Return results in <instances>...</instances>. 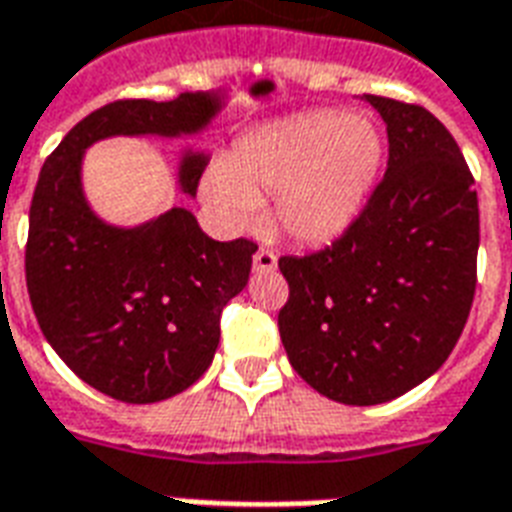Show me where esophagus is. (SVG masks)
<instances>
[{"label":"esophagus","instance_id":"obj_1","mask_svg":"<svg viewBox=\"0 0 512 512\" xmlns=\"http://www.w3.org/2000/svg\"><path fill=\"white\" fill-rule=\"evenodd\" d=\"M275 267H278V256H275V251H270V248H264V245H261L259 251L253 253V270L272 272Z\"/></svg>","mask_w":512,"mask_h":512}]
</instances>
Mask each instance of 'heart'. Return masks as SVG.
<instances>
[{"label": "heart", "instance_id": "obj_1", "mask_svg": "<svg viewBox=\"0 0 512 512\" xmlns=\"http://www.w3.org/2000/svg\"><path fill=\"white\" fill-rule=\"evenodd\" d=\"M383 159L378 129L340 110L283 118L207 169L202 194L234 226H251L272 197L275 224L294 240L324 242L359 213Z\"/></svg>", "mask_w": 512, "mask_h": 512}]
</instances>
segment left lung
<instances>
[{"label": "left lung", "instance_id": "8db88e82", "mask_svg": "<svg viewBox=\"0 0 512 512\" xmlns=\"http://www.w3.org/2000/svg\"><path fill=\"white\" fill-rule=\"evenodd\" d=\"M364 99L386 121L383 178L332 245L278 261L288 361L343 405H380L440 370L478 283V191L453 134L421 105Z\"/></svg>", "mask_w": 512, "mask_h": 512}]
</instances>
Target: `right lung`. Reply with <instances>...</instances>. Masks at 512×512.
I'll return each instance as SVG.
<instances>
[{
	"label": "right lung",
	"mask_w": 512,
	"mask_h": 512,
	"mask_svg": "<svg viewBox=\"0 0 512 512\" xmlns=\"http://www.w3.org/2000/svg\"><path fill=\"white\" fill-rule=\"evenodd\" d=\"M215 110L207 94L110 102L69 129L34 188L26 288L37 324L80 380L129 405L175 397L205 375L256 242H215L183 207L137 229L102 224L80 191V159L110 134L197 132ZM202 172L205 159L188 156L183 191L197 194Z\"/></svg>",
	"instance_id": "1"
}]
</instances>
